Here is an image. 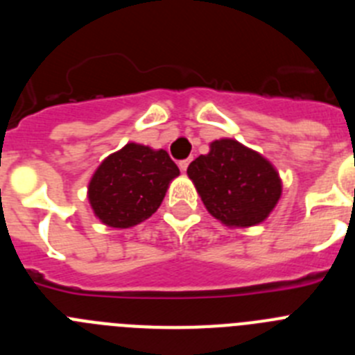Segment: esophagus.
Segmentation results:
<instances>
[{
  "label": "esophagus",
  "instance_id": "34e87169",
  "mask_svg": "<svg viewBox=\"0 0 355 355\" xmlns=\"http://www.w3.org/2000/svg\"><path fill=\"white\" fill-rule=\"evenodd\" d=\"M190 162H192V159L188 158V159H183V162H180V168H181V172H187V168H188V165H190Z\"/></svg>",
  "mask_w": 355,
  "mask_h": 355
}]
</instances>
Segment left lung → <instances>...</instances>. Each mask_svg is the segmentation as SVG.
<instances>
[{"label": "left lung", "instance_id": "left-lung-1", "mask_svg": "<svg viewBox=\"0 0 355 355\" xmlns=\"http://www.w3.org/2000/svg\"><path fill=\"white\" fill-rule=\"evenodd\" d=\"M187 174L209 215L231 229L265 222L283 193L277 168L234 139L213 140Z\"/></svg>", "mask_w": 355, "mask_h": 355}]
</instances>
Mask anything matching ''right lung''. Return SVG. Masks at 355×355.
<instances>
[{
  "instance_id": "right-lung-1",
  "label": "right lung",
  "mask_w": 355,
  "mask_h": 355,
  "mask_svg": "<svg viewBox=\"0 0 355 355\" xmlns=\"http://www.w3.org/2000/svg\"><path fill=\"white\" fill-rule=\"evenodd\" d=\"M178 175L180 168L167 150L128 142L96 168L87 197L99 222L128 229L147 220L159 208Z\"/></svg>"
}]
</instances>
